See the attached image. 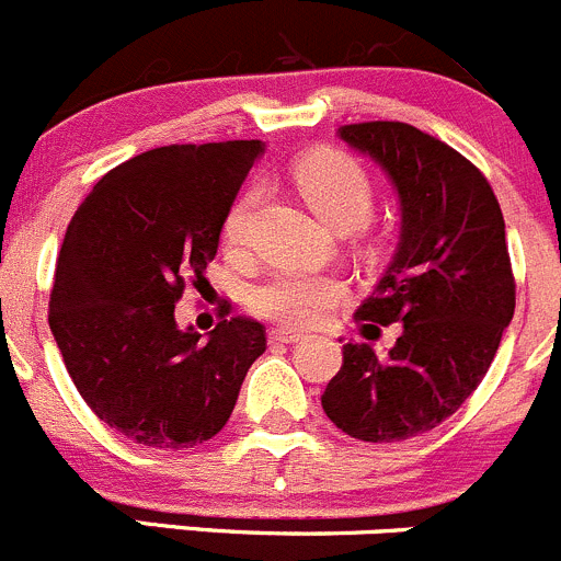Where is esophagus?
Here are the masks:
<instances>
[{
	"label": "esophagus",
	"mask_w": 561,
	"mask_h": 561,
	"mask_svg": "<svg viewBox=\"0 0 561 561\" xmlns=\"http://www.w3.org/2000/svg\"><path fill=\"white\" fill-rule=\"evenodd\" d=\"M302 335L297 330H286V328H275L270 330V344H297Z\"/></svg>",
	"instance_id": "34e87169"
}]
</instances>
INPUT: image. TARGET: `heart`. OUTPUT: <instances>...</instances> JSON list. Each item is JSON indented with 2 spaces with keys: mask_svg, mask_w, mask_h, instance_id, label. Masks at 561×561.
<instances>
[{
  "mask_svg": "<svg viewBox=\"0 0 561 561\" xmlns=\"http://www.w3.org/2000/svg\"><path fill=\"white\" fill-rule=\"evenodd\" d=\"M295 181L311 209L335 228H355L375 209V181L369 170L346 151H317L295 168ZM259 186H248L228 209L222 237L231 248L248 242ZM346 297L344 277L284 266L272 272L248 295L250 311L286 328H313L324 322Z\"/></svg>",
  "mask_w": 561,
  "mask_h": 561,
  "instance_id": "obj_1",
  "label": "heart"
}]
</instances>
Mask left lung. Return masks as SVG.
<instances>
[{"label":"left lung","instance_id":"8db88e82","mask_svg":"<svg viewBox=\"0 0 561 561\" xmlns=\"http://www.w3.org/2000/svg\"><path fill=\"white\" fill-rule=\"evenodd\" d=\"M339 135L386 168L402 201L393 264L355 322H402V335L386 357L344 344L322 408L350 437L397 444L435 430L477 391L515 313V275L493 186L460 151L399 121Z\"/></svg>","mask_w":561,"mask_h":561}]
</instances>
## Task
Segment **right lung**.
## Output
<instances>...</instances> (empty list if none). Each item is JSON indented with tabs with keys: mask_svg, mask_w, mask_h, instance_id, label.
<instances>
[{
	"mask_svg": "<svg viewBox=\"0 0 561 561\" xmlns=\"http://www.w3.org/2000/svg\"><path fill=\"white\" fill-rule=\"evenodd\" d=\"M261 151V140L153 148L101 175L68 226L49 328L88 408L135 444L215 437L266 350L264 324L228 317V302L209 341L173 317Z\"/></svg>",
	"mask_w": 561,
	"mask_h": 561,
	"instance_id": "1",
	"label": "right lung"
}]
</instances>
